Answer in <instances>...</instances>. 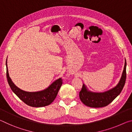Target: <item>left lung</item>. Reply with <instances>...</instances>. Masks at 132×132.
I'll use <instances>...</instances> for the list:
<instances>
[{
  "mask_svg": "<svg viewBox=\"0 0 132 132\" xmlns=\"http://www.w3.org/2000/svg\"><path fill=\"white\" fill-rule=\"evenodd\" d=\"M126 78V61L125 60L124 70L119 82L115 88L103 93L89 91L84 84L79 92V98L84 105L91 108H101L108 105L119 95L123 88Z\"/></svg>",
  "mask_w": 132,
  "mask_h": 132,
  "instance_id": "8db88e82",
  "label": "left lung"
}]
</instances>
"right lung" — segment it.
<instances>
[{
  "instance_id": "obj_1",
  "label": "right lung",
  "mask_w": 132,
  "mask_h": 132,
  "mask_svg": "<svg viewBox=\"0 0 132 132\" xmlns=\"http://www.w3.org/2000/svg\"><path fill=\"white\" fill-rule=\"evenodd\" d=\"M6 76L11 89L26 104L32 107H43L53 102L62 84V79L59 78L50 85L47 89L39 92H29L19 89L14 85L9 75L6 60Z\"/></svg>"
}]
</instances>
